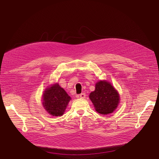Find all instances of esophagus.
Wrapping results in <instances>:
<instances>
[{"mask_svg": "<svg viewBox=\"0 0 159 159\" xmlns=\"http://www.w3.org/2000/svg\"><path fill=\"white\" fill-rule=\"evenodd\" d=\"M79 96H80V98L81 99H84L86 98V94L85 93H81V94H80Z\"/></svg>", "mask_w": 159, "mask_h": 159, "instance_id": "obj_1", "label": "esophagus"}]
</instances>
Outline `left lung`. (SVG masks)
Listing matches in <instances>:
<instances>
[{"instance_id": "8db88e82", "label": "left lung", "mask_w": 159, "mask_h": 159, "mask_svg": "<svg viewBox=\"0 0 159 159\" xmlns=\"http://www.w3.org/2000/svg\"><path fill=\"white\" fill-rule=\"evenodd\" d=\"M89 98L95 110L102 115L112 113L118 107L120 100L118 92L107 80L97 82L95 90L89 93Z\"/></svg>"}]
</instances>
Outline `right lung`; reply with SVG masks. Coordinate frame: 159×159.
I'll list each match as a JSON object with an SVG mask.
<instances>
[{
	"label": "right lung",
	"mask_w": 159,
	"mask_h": 159,
	"mask_svg": "<svg viewBox=\"0 0 159 159\" xmlns=\"http://www.w3.org/2000/svg\"><path fill=\"white\" fill-rule=\"evenodd\" d=\"M71 99L64 89L56 83L45 89L42 96V104L51 116H61L65 112Z\"/></svg>",
	"instance_id": "obj_1"
}]
</instances>
